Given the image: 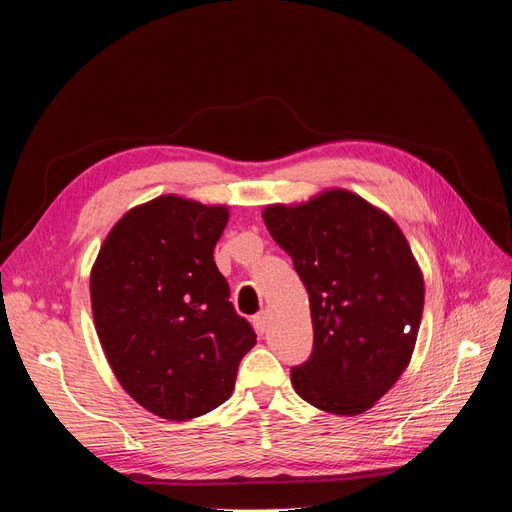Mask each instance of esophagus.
<instances>
[{"label": "esophagus", "instance_id": "1", "mask_svg": "<svg viewBox=\"0 0 512 512\" xmlns=\"http://www.w3.org/2000/svg\"><path fill=\"white\" fill-rule=\"evenodd\" d=\"M267 324H269V314L267 312H260V314L254 316V327H256L258 333H265Z\"/></svg>", "mask_w": 512, "mask_h": 512}]
</instances>
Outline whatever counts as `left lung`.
Returning <instances> with one entry per match:
<instances>
[{
	"label": "left lung",
	"mask_w": 512,
	"mask_h": 512,
	"mask_svg": "<svg viewBox=\"0 0 512 512\" xmlns=\"http://www.w3.org/2000/svg\"><path fill=\"white\" fill-rule=\"evenodd\" d=\"M262 218L309 294L314 348L290 371L294 391L324 412L363 414L404 374L421 327L425 284L404 232L348 190Z\"/></svg>",
	"instance_id": "left-lung-1"
}]
</instances>
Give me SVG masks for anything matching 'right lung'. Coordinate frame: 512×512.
<instances>
[{
    "label": "right lung",
    "instance_id": "obj_1",
    "mask_svg": "<svg viewBox=\"0 0 512 512\" xmlns=\"http://www.w3.org/2000/svg\"><path fill=\"white\" fill-rule=\"evenodd\" d=\"M226 222L224 205L158 196L123 215L91 269L108 365L136 404L168 421L222 406L256 344L213 260Z\"/></svg>",
    "mask_w": 512,
    "mask_h": 512
}]
</instances>
